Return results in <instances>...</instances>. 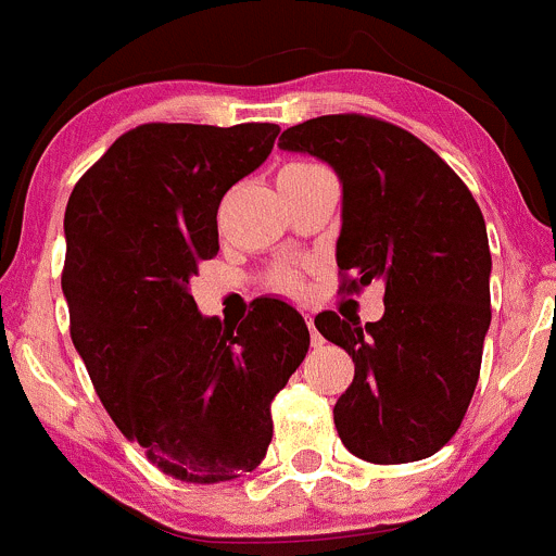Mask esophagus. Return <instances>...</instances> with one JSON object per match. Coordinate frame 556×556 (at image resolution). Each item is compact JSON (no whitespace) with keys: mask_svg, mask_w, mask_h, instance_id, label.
Segmentation results:
<instances>
[{"mask_svg":"<svg viewBox=\"0 0 556 556\" xmlns=\"http://www.w3.org/2000/svg\"><path fill=\"white\" fill-rule=\"evenodd\" d=\"M305 324H307V329H311V343H313V349H318V345L324 343V338H321V334H318L316 324H313V316H305Z\"/></svg>","mask_w":556,"mask_h":556,"instance_id":"obj_1","label":"esophagus"}]
</instances>
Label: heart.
<instances>
[{
  "instance_id": "heart-1",
  "label": "heart",
  "mask_w": 556,
  "mask_h": 556,
  "mask_svg": "<svg viewBox=\"0 0 556 556\" xmlns=\"http://www.w3.org/2000/svg\"><path fill=\"white\" fill-rule=\"evenodd\" d=\"M316 164H307V162H291L280 169V175H289V173H302V169H313ZM273 289L283 291V294H300L302 291V278L296 276L294 270H280L278 276H273Z\"/></svg>"
}]
</instances>
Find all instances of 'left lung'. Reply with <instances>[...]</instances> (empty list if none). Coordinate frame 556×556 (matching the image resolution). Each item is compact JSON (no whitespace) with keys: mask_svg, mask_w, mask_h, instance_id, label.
<instances>
[{"mask_svg":"<svg viewBox=\"0 0 556 556\" xmlns=\"http://www.w3.org/2000/svg\"><path fill=\"white\" fill-rule=\"evenodd\" d=\"M278 146L321 159L343 184L340 289L387 286L381 321L316 316L354 359L332 410L340 441L376 465L432 457L463 425L492 321L481 207L430 146L372 115H318Z\"/></svg>","mask_w":556,"mask_h":556,"instance_id":"1","label":"left lung"}]
</instances>
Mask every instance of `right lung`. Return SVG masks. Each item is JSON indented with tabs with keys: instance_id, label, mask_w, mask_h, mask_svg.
Wrapping results in <instances>:
<instances>
[{
	"instance_id": "1",
	"label": "right lung",
	"mask_w": 556,
	"mask_h": 556,
	"mask_svg": "<svg viewBox=\"0 0 556 556\" xmlns=\"http://www.w3.org/2000/svg\"><path fill=\"white\" fill-rule=\"evenodd\" d=\"M276 124H140L75 184L64 213L70 334L104 410L167 476L218 483L273 441L270 403L305 359V318L256 300L202 316L189 291L218 254L224 194L273 151Z\"/></svg>"
}]
</instances>
